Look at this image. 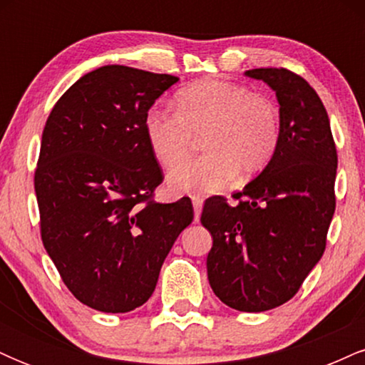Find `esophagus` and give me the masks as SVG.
Returning a JSON list of instances; mask_svg holds the SVG:
<instances>
[{"label": "esophagus", "mask_w": 365, "mask_h": 365, "mask_svg": "<svg viewBox=\"0 0 365 365\" xmlns=\"http://www.w3.org/2000/svg\"><path fill=\"white\" fill-rule=\"evenodd\" d=\"M192 204H194V215H195V221L199 223L200 217V211H202V204L204 199L200 195H192Z\"/></svg>", "instance_id": "esophagus-1"}]
</instances>
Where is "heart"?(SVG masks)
I'll list each match as a JSON object with an SVG mask.
<instances>
[{
	"instance_id": "heart-1",
	"label": "heart",
	"mask_w": 365,
	"mask_h": 365,
	"mask_svg": "<svg viewBox=\"0 0 365 365\" xmlns=\"http://www.w3.org/2000/svg\"><path fill=\"white\" fill-rule=\"evenodd\" d=\"M177 111L153 106L144 116L154 158L170 170L202 136V157L177 167L168 185L177 194H211L237 173L254 177L273 159L282 140V116L267 96L240 83L200 81L175 96Z\"/></svg>"
}]
</instances>
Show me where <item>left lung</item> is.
Instances as JSON below:
<instances>
[{
  "mask_svg": "<svg viewBox=\"0 0 365 365\" xmlns=\"http://www.w3.org/2000/svg\"><path fill=\"white\" fill-rule=\"evenodd\" d=\"M245 73L276 92L282 140L262 173L233 194L237 204L209 197L200 223L212 237V292L237 311L262 312L288 302L324 254L338 154L324 104L305 78L287 68Z\"/></svg>",
  "mask_w": 365,
  "mask_h": 365,
  "instance_id": "1",
  "label": "left lung"
}]
</instances>
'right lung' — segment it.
<instances>
[{
    "mask_svg": "<svg viewBox=\"0 0 365 365\" xmlns=\"http://www.w3.org/2000/svg\"><path fill=\"white\" fill-rule=\"evenodd\" d=\"M178 77L123 65L86 73L46 120L34 188L41 238L83 305L130 312L149 300L180 233L188 197L159 204L158 165L144 116Z\"/></svg>",
    "mask_w": 365,
    "mask_h": 365,
    "instance_id": "obj_1",
    "label": "right lung"
}]
</instances>
